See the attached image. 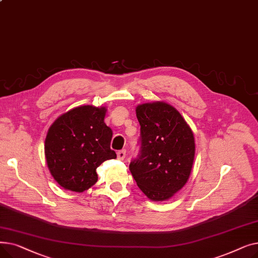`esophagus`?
<instances>
[{
	"mask_svg": "<svg viewBox=\"0 0 258 258\" xmlns=\"http://www.w3.org/2000/svg\"><path fill=\"white\" fill-rule=\"evenodd\" d=\"M125 157H126V151H125V150L119 151V152L117 153V158H118L119 160H124Z\"/></svg>",
	"mask_w": 258,
	"mask_h": 258,
	"instance_id": "obj_1",
	"label": "esophagus"
}]
</instances>
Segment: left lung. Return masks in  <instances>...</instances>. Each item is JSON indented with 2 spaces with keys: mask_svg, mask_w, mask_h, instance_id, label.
Returning <instances> with one entry per match:
<instances>
[{
  "mask_svg": "<svg viewBox=\"0 0 258 258\" xmlns=\"http://www.w3.org/2000/svg\"><path fill=\"white\" fill-rule=\"evenodd\" d=\"M141 151L130 170L141 191L152 201L163 202L185 186L194 165V132L167 102L138 104Z\"/></svg>",
  "mask_w": 258,
  "mask_h": 258,
  "instance_id": "left-lung-1",
  "label": "left lung"
}]
</instances>
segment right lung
I'll return each mask as SVG.
<instances>
[{
    "mask_svg": "<svg viewBox=\"0 0 258 258\" xmlns=\"http://www.w3.org/2000/svg\"><path fill=\"white\" fill-rule=\"evenodd\" d=\"M105 113V106H76L49 127L45 140L47 165L66 190H88L98 180L96 168L117 157L111 150L113 132L104 123Z\"/></svg>",
    "mask_w": 258,
    "mask_h": 258,
    "instance_id": "1",
    "label": "right lung"
}]
</instances>
